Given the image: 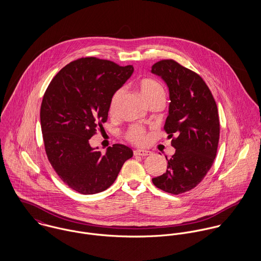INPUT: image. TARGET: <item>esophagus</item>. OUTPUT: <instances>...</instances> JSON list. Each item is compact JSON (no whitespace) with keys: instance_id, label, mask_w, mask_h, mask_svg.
I'll use <instances>...</instances> for the list:
<instances>
[{"instance_id":"esophagus-1","label":"esophagus","mask_w":261,"mask_h":261,"mask_svg":"<svg viewBox=\"0 0 261 261\" xmlns=\"http://www.w3.org/2000/svg\"><path fill=\"white\" fill-rule=\"evenodd\" d=\"M135 155H142V156H147V155H150L151 151L147 150V149H136L134 151Z\"/></svg>"}]
</instances>
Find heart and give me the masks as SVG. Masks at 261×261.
Returning <instances> with one entry per match:
<instances>
[{
    "mask_svg": "<svg viewBox=\"0 0 261 261\" xmlns=\"http://www.w3.org/2000/svg\"><path fill=\"white\" fill-rule=\"evenodd\" d=\"M139 89L142 94V97L146 101V103L149 106L152 101L159 100V99H165L166 93L163 85L151 78H145L140 81L139 83ZM123 94V90L119 89L112 95L111 102H110V114L113 115L116 112V108L118 105L119 99L121 98ZM126 139L135 144H141L144 143L146 140V132L143 127L139 125H134L128 128L126 132Z\"/></svg>",
    "mask_w": 261,
    "mask_h": 261,
    "instance_id": "b5f03b06",
    "label": "heart"
}]
</instances>
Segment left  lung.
Instances as JSON below:
<instances>
[{
    "mask_svg": "<svg viewBox=\"0 0 261 261\" xmlns=\"http://www.w3.org/2000/svg\"><path fill=\"white\" fill-rule=\"evenodd\" d=\"M170 93L169 115L165 130L176 149L168 161L167 172L152 178L153 185L178 195L197 186L206 176L216 156L220 123L215 99L201 76L168 59L151 66Z\"/></svg>",
    "mask_w": 261,
    "mask_h": 261,
    "instance_id": "8db88e82",
    "label": "left lung"
}]
</instances>
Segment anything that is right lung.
Listing matches in <instances>:
<instances>
[{"mask_svg": "<svg viewBox=\"0 0 261 261\" xmlns=\"http://www.w3.org/2000/svg\"><path fill=\"white\" fill-rule=\"evenodd\" d=\"M132 65L85 57L70 62L51 80L43 96L40 120L47 158L59 178L83 195L112 186L134 154L114 144L102 154L89 140L102 129L112 95L132 76Z\"/></svg>", "mask_w": 261, "mask_h": 261, "instance_id": "obj_1", "label": "right lung"}]
</instances>
